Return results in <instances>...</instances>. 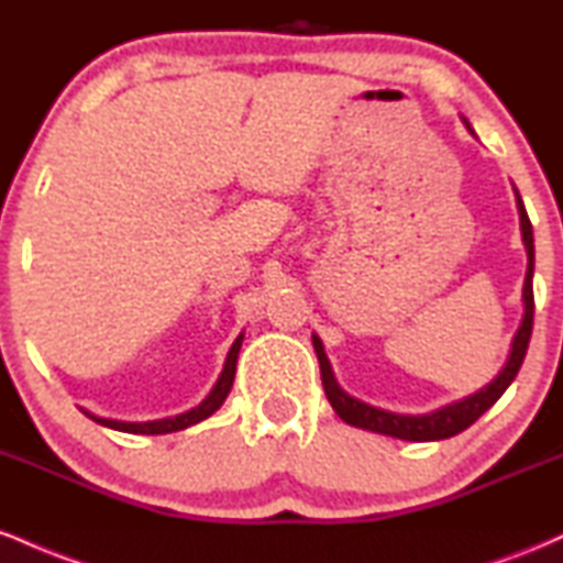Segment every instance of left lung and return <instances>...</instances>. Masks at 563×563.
Masks as SVG:
<instances>
[{
	"mask_svg": "<svg viewBox=\"0 0 563 563\" xmlns=\"http://www.w3.org/2000/svg\"><path fill=\"white\" fill-rule=\"evenodd\" d=\"M468 126V121H466ZM471 129V126H468ZM516 206H519V219H521V241H525L527 249V277H525V318H521L519 331L514 335V344H510L508 363L503 365V371L489 380L487 386L479 391L468 394V397L457 399V402H450L439 410L426 412V416H402V412H389L380 410V407H373L367 402H360V399L349 397V394L341 389L339 380H335L331 363L325 357V349H322V341L318 335H312L314 352H318L320 360V376L322 386H325L328 402L333 405L335 416L349 426H357V429L376 431V434L397 437L405 439V442H437V439H450L461 431H466L476 418H482L484 412L493 407L497 399L503 397V391L508 389L510 380L516 378L521 363H525V354L529 346V335H532V318H534V294H532V275H534V238H532V222H529L525 200H521L519 192H516Z\"/></svg>",
	"mask_w": 563,
	"mask_h": 563,
	"instance_id": "obj_1",
	"label": "left lung"
}]
</instances>
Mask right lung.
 Listing matches in <instances>:
<instances>
[{
	"mask_svg": "<svg viewBox=\"0 0 563 563\" xmlns=\"http://www.w3.org/2000/svg\"><path fill=\"white\" fill-rule=\"evenodd\" d=\"M241 344H243V333L238 335L235 344L230 346L228 360H224V367H222V373H219L214 389L209 391V397H206L203 402L190 407L187 412H179V416H172V418H158V421H142V423L113 421V418L92 416V412H87V410L84 412H87L95 423L108 426V429H115V431H126V434H172V431H183V429H187V426H196L200 421H206L209 416H214L219 407H222L224 399H228V394L232 389V380H235V365H238V352H241Z\"/></svg>",
	"mask_w": 563,
	"mask_h": 563,
	"instance_id": "obj_1",
	"label": "right lung"
}]
</instances>
